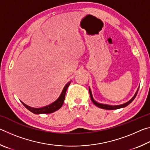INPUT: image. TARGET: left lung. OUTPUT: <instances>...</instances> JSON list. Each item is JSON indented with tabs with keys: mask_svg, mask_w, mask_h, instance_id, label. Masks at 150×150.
<instances>
[{
	"mask_svg": "<svg viewBox=\"0 0 150 150\" xmlns=\"http://www.w3.org/2000/svg\"><path fill=\"white\" fill-rule=\"evenodd\" d=\"M139 88H138V90H137L136 93H135V95L133 96L132 98H131V99L128 101V102L122 104V105H115V106H112V105H105V104H100V103H98L94 100V98L93 97V95H92V93H91V88H89V93H90V96H91V99L92 100V102L93 103V104L95 105H96V106H98V107H99L100 108H103V109H106V110H115V109H118V108H124V107H126V106H128V105H130V104L132 102V101L134 100V98H136V96L137 95V93H138V91Z\"/></svg>",
	"mask_w": 150,
	"mask_h": 150,
	"instance_id": "left-lung-1",
	"label": "left lung"
}]
</instances>
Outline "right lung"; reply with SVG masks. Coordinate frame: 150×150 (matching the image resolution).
<instances>
[{"mask_svg": "<svg viewBox=\"0 0 150 150\" xmlns=\"http://www.w3.org/2000/svg\"><path fill=\"white\" fill-rule=\"evenodd\" d=\"M71 83V81L68 82L66 85L63 88V89L62 91V93H61L60 96H59V98L57 99L50 105L44 106V107L42 108H33L31 107V106H29L26 105V104H24L23 102H22V103L23 104V105L26 107L28 110H30V112H32L34 114H35V115H40V114H50V113H52L56 111L57 110L62 107L63 102H64L65 100V93L66 91H67V89L68 87H69V85Z\"/></svg>", "mask_w": 150, "mask_h": 150, "instance_id": "add662e5", "label": "right lung"}]
</instances>
